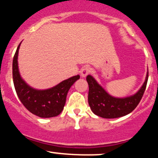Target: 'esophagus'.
<instances>
[{
  "label": "esophagus",
  "mask_w": 158,
  "mask_h": 158,
  "mask_svg": "<svg viewBox=\"0 0 158 158\" xmlns=\"http://www.w3.org/2000/svg\"><path fill=\"white\" fill-rule=\"evenodd\" d=\"M91 72V70L90 67H83V68L80 71L81 76H82V77H85V76L88 75V74H89Z\"/></svg>",
  "instance_id": "obj_1"
}]
</instances>
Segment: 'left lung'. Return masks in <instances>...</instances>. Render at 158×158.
<instances>
[{
  "label": "left lung",
  "mask_w": 158,
  "mask_h": 158,
  "mask_svg": "<svg viewBox=\"0 0 158 158\" xmlns=\"http://www.w3.org/2000/svg\"><path fill=\"white\" fill-rule=\"evenodd\" d=\"M148 72L143 85L136 94L125 98H116L106 92L91 76L86 77L89 91L88 103L95 115L104 118H115L131 113L143 98L148 82Z\"/></svg>",
  "instance_id": "8db88e82"
}]
</instances>
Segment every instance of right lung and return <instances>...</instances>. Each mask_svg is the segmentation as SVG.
Returning a JSON list of instances; mask_svg holds the SVG:
<instances>
[{
	"label": "right lung",
	"instance_id": "1",
	"mask_svg": "<svg viewBox=\"0 0 158 158\" xmlns=\"http://www.w3.org/2000/svg\"><path fill=\"white\" fill-rule=\"evenodd\" d=\"M20 44L13 60V84L20 101L29 112L39 117L51 118L58 115L64 106L69 89L80 76H73L58 85L44 91H38L31 88L22 80L19 72L17 58Z\"/></svg>",
	"mask_w": 158,
	"mask_h": 158
}]
</instances>
